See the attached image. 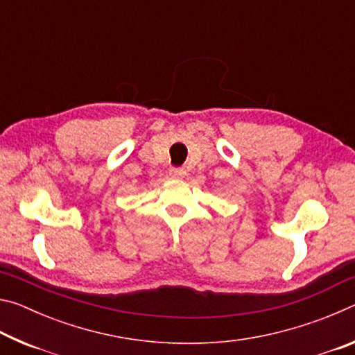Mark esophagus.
I'll use <instances>...</instances> for the list:
<instances>
[{
	"instance_id": "1",
	"label": "esophagus",
	"mask_w": 355,
	"mask_h": 355,
	"mask_svg": "<svg viewBox=\"0 0 355 355\" xmlns=\"http://www.w3.org/2000/svg\"><path fill=\"white\" fill-rule=\"evenodd\" d=\"M169 173H171L172 178H182V177H184L186 171L183 169V167H171Z\"/></svg>"
}]
</instances>
